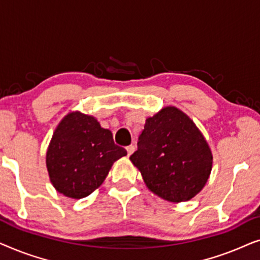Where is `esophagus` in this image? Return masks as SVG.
Here are the masks:
<instances>
[{
    "mask_svg": "<svg viewBox=\"0 0 260 260\" xmlns=\"http://www.w3.org/2000/svg\"><path fill=\"white\" fill-rule=\"evenodd\" d=\"M126 151H127V155H133L134 154V151H135V147L134 145H129V147L126 148Z\"/></svg>",
    "mask_w": 260,
    "mask_h": 260,
    "instance_id": "esophagus-1",
    "label": "esophagus"
}]
</instances>
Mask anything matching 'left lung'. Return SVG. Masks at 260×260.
<instances>
[{
	"mask_svg": "<svg viewBox=\"0 0 260 260\" xmlns=\"http://www.w3.org/2000/svg\"><path fill=\"white\" fill-rule=\"evenodd\" d=\"M130 161L149 190L169 202H184L206 186L213 155L189 116L175 106H165L145 119Z\"/></svg>",
	"mask_w": 260,
	"mask_h": 260,
	"instance_id": "1",
	"label": "left lung"
}]
</instances>
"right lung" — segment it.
Masks as SVG:
<instances>
[{
  "label": "right lung",
  "instance_id": "1",
  "mask_svg": "<svg viewBox=\"0 0 260 260\" xmlns=\"http://www.w3.org/2000/svg\"><path fill=\"white\" fill-rule=\"evenodd\" d=\"M126 154L95 117L72 111L53 133L46 167L55 190L78 200L101 187L113 163Z\"/></svg>",
  "mask_w": 260,
  "mask_h": 260
}]
</instances>
